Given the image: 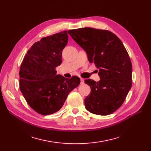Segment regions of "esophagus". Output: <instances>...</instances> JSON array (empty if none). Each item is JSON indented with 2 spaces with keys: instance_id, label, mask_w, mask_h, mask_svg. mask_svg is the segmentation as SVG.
I'll use <instances>...</instances> for the list:
<instances>
[{
  "instance_id": "34e87169",
  "label": "esophagus",
  "mask_w": 151,
  "mask_h": 151,
  "mask_svg": "<svg viewBox=\"0 0 151 151\" xmlns=\"http://www.w3.org/2000/svg\"><path fill=\"white\" fill-rule=\"evenodd\" d=\"M84 83V79L83 78H81V84H83Z\"/></svg>"
}]
</instances>
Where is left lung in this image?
Instances as JSON below:
<instances>
[{"instance_id":"left-lung-1","label":"left lung","mask_w":151,"mask_h":151,"mask_svg":"<svg viewBox=\"0 0 151 151\" xmlns=\"http://www.w3.org/2000/svg\"><path fill=\"white\" fill-rule=\"evenodd\" d=\"M99 68L100 81L86 79L91 93L84 99L86 108L99 115H110L124 102L132 84V65L122 41L112 32L86 27L68 31Z\"/></svg>"}]
</instances>
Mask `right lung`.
Masks as SVG:
<instances>
[{
    "label": "right lung",
    "instance_id": "add662e5",
    "mask_svg": "<svg viewBox=\"0 0 151 151\" xmlns=\"http://www.w3.org/2000/svg\"><path fill=\"white\" fill-rule=\"evenodd\" d=\"M67 42V31L44 37L32 45L21 63L20 90L29 106L40 115L58 111L81 83L79 77L57 75L55 68L61 64Z\"/></svg>",
    "mask_w": 151,
    "mask_h": 151
}]
</instances>
